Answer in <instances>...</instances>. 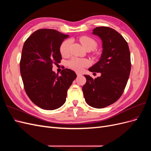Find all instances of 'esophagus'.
I'll list each match as a JSON object with an SVG mask.
<instances>
[{
    "instance_id": "1",
    "label": "esophagus",
    "mask_w": 151,
    "mask_h": 151,
    "mask_svg": "<svg viewBox=\"0 0 151 151\" xmlns=\"http://www.w3.org/2000/svg\"><path fill=\"white\" fill-rule=\"evenodd\" d=\"M76 74H77V76H82V74H81V73H79V72H77Z\"/></svg>"
}]
</instances>
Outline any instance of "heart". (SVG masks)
<instances>
[{
    "label": "heart",
    "instance_id": "obj_1",
    "mask_svg": "<svg viewBox=\"0 0 151 151\" xmlns=\"http://www.w3.org/2000/svg\"><path fill=\"white\" fill-rule=\"evenodd\" d=\"M80 42L85 49L91 48L94 50L97 47V43L92 38L89 36H83L80 38ZM72 43L71 40H66L63 41L60 45V51L63 57H67L70 54V47ZM88 60L85 59L73 58L68 62V65L72 69L76 71H81L85 67L89 65Z\"/></svg>",
    "mask_w": 151,
    "mask_h": 151
}]
</instances>
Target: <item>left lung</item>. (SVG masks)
Masks as SVG:
<instances>
[{"mask_svg": "<svg viewBox=\"0 0 151 151\" xmlns=\"http://www.w3.org/2000/svg\"><path fill=\"white\" fill-rule=\"evenodd\" d=\"M93 35L101 40L102 53L99 60L89 68L100 72L93 79L84 75L86 83L83 87L86 102L96 108H103L120 98L127 85L131 69L129 45L116 31L108 27H97Z\"/></svg>", "mask_w": 151, "mask_h": 151, "instance_id": "obj_1", "label": "left lung"}]
</instances>
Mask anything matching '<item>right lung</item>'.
<instances>
[{
	"label": "right lung",
	"mask_w": 151,
	"mask_h": 151,
	"mask_svg": "<svg viewBox=\"0 0 151 151\" xmlns=\"http://www.w3.org/2000/svg\"><path fill=\"white\" fill-rule=\"evenodd\" d=\"M68 37L55 29H41L26 40L22 48L20 72L25 91L32 102L47 110L65 103L67 90L77 77L68 68L60 76L52 70L53 63L60 62V45Z\"/></svg>",
	"instance_id": "obj_1"
}]
</instances>
